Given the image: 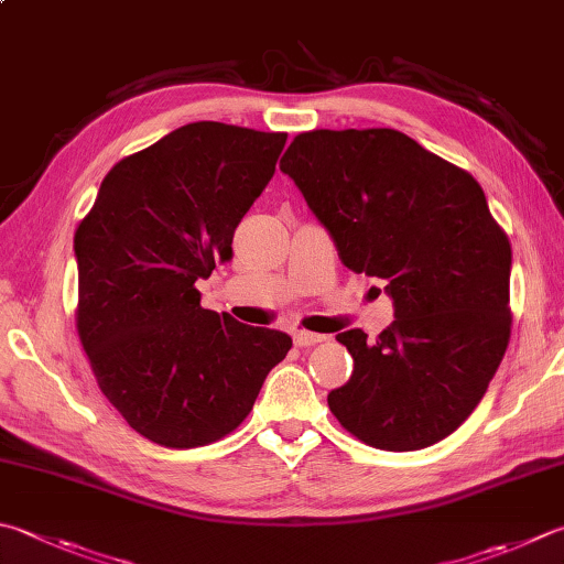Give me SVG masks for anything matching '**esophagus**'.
Masks as SVG:
<instances>
[{
    "mask_svg": "<svg viewBox=\"0 0 564 564\" xmlns=\"http://www.w3.org/2000/svg\"><path fill=\"white\" fill-rule=\"evenodd\" d=\"M322 341H326V336H322V334H312V332H294V344H296V346H302V348H306V346H316V344H322Z\"/></svg>",
    "mask_w": 564,
    "mask_h": 564,
    "instance_id": "obj_1",
    "label": "esophagus"
}]
</instances>
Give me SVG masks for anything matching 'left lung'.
I'll use <instances>...</instances> for the list:
<instances>
[{"instance_id":"left-lung-1","label":"left lung","mask_w":564,"mask_h":564,"mask_svg":"<svg viewBox=\"0 0 564 564\" xmlns=\"http://www.w3.org/2000/svg\"><path fill=\"white\" fill-rule=\"evenodd\" d=\"M354 272L386 280L395 322L373 344L336 336L354 356L328 392L336 420L376 449L440 442L479 405L511 338V242L484 188L408 134L314 130L280 162Z\"/></svg>"}]
</instances>
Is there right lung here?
<instances>
[{
    "instance_id": "1",
    "label": "right lung",
    "mask_w": 564,
    "mask_h": 564,
    "mask_svg": "<svg viewBox=\"0 0 564 564\" xmlns=\"http://www.w3.org/2000/svg\"><path fill=\"white\" fill-rule=\"evenodd\" d=\"M284 132L191 122L117 162L73 240L78 334L105 398L134 432L204 447L248 417L292 348L274 328L200 306L198 280L270 184Z\"/></svg>"
}]
</instances>
